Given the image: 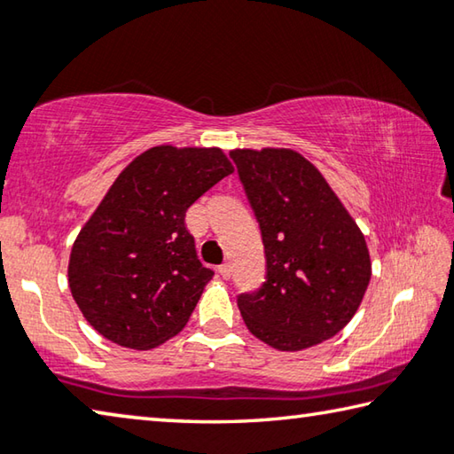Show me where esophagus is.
Here are the masks:
<instances>
[{"label":"esophagus","mask_w":454,"mask_h":454,"mask_svg":"<svg viewBox=\"0 0 454 454\" xmlns=\"http://www.w3.org/2000/svg\"><path fill=\"white\" fill-rule=\"evenodd\" d=\"M218 272H220V276H222V278H224V280H228V278H230V276H232V268H230V264H222V266L218 268Z\"/></svg>","instance_id":"34e87169"}]
</instances>
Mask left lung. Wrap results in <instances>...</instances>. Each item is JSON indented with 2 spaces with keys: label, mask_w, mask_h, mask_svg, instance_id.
<instances>
[{
  "label": "left lung",
  "mask_w": 454,
  "mask_h": 454,
  "mask_svg": "<svg viewBox=\"0 0 454 454\" xmlns=\"http://www.w3.org/2000/svg\"><path fill=\"white\" fill-rule=\"evenodd\" d=\"M262 232L266 282L238 296L246 326L276 350L328 340L355 317L371 282L364 234L318 168L288 148L232 150Z\"/></svg>",
  "instance_id": "obj_1"
}]
</instances>
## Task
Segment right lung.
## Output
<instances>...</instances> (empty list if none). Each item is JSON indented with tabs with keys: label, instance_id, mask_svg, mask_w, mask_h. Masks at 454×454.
<instances>
[{
	"label": "right lung",
	"instance_id": "add662e5",
	"mask_svg": "<svg viewBox=\"0 0 454 454\" xmlns=\"http://www.w3.org/2000/svg\"><path fill=\"white\" fill-rule=\"evenodd\" d=\"M232 172L220 148L170 144L145 150L120 172L67 264L74 301L104 338L150 350L186 326L214 272L198 260L184 218Z\"/></svg>",
	"mask_w": 454,
	"mask_h": 454
}]
</instances>
